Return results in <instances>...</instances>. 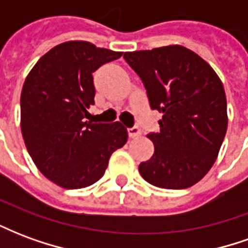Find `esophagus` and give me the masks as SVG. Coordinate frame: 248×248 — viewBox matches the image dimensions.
I'll list each match as a JSON object with an SVG mask.
<instances>
[{"instance_id": "34e87169", "label": "esophagus", "mask_w": 248, "mask_h": 248, "mask_svg": "<svg viewBox=\"0 0 248 248\" xmlns=\"http://www.w3.org/2000/svg\"><path fill=\"white\" fill-rule=\"evenodd\" d=\"M127 134L130 138H138L140 135V130L138 127H131V129H127Z\"/></svg>"}]
</instances>
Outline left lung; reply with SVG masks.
Listing matches in <instances>:
<instances>
[{
	"mask_svg": "<svg viewBox=\"0 0 248 248\" xmlns=\"http://www.w3.org/2000/svg\"><path fill=\"white\" fill-rule=\"evenodd\" d=\"M124 58L147 90L151 108L162 113L159 133L147 134L154 154L140 165L153 186H194L213 167L227 130L223 83L211 66L190 49L169 45L126 51Z\"/></svg>",
	"mask_w": 248,
	"mask_h": 248,
	"instance_id": "left-lung-1",
	"label": "left lung"
}]
</instances>
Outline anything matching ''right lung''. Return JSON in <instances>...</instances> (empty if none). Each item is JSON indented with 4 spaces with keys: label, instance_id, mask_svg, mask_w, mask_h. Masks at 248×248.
<instances>
[{
    "label": "right lung",
    "instance_id": "obj_1",
    "mask_svg": "<svg viewBox=\"0 0 248 248\" xmlns=\"http://www.w3.org/2000/svg\"><path fill=\"white\" fill-rule=\"evenodd\" d=\"M122 51L67 41L41 57L21 93V131L34 165L62 188H83L103 177L114 151L127 142L121 122L93 124V73Z\"/></svg>",
    "mask_w": 248,
    "mask_h": 248
}]
</instances>
